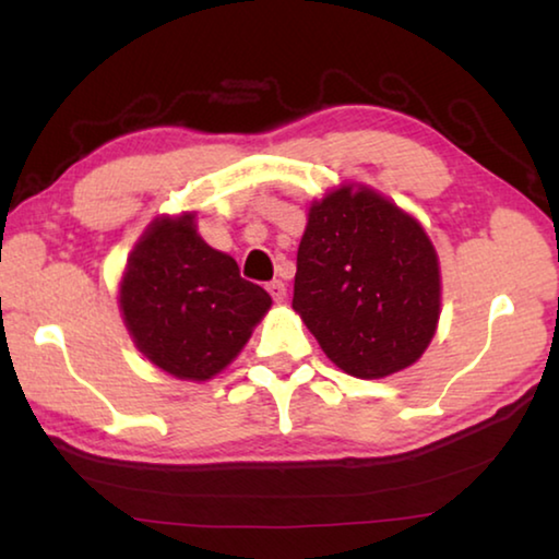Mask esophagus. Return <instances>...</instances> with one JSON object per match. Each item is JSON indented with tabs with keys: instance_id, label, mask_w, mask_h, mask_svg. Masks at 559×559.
Returning a JSON list of instances; mask_svg holds the SVG:
<instances>
[{
	"instance_id": "obj_1",
	"label": "esophagus",
	"mask_w": 559,
	"mask_h": 559,
	"mask_svg": "<svg viewBox=\"0 0 559 559\" xmlns=\"http://www.w3.org/2000/svg\"><path fill=\"white\" fill-rule=\"evenodd\" d=\"M266 290L271 293V298L276 300V302L286 300V283H283V281H271L269 286H266Z\"/></svg>"
}]
</instances>
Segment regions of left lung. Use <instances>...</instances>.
Instances as JSON below:
<instances>
[{"instance_id":"left-lung-1","label":"left lung","mask_w":559,"mask_h":559,"mask_svg":"<svg viewBox=\"0 0 559 559\" xmlns=\"http://www.w3.org/2000/svg\"><path fill=\"white\" fill-rule=\"evenodd\" d=\"M293 308L347 374L380 380L421 357L437 330V251L419 222L372 189L310 206Z\"/></svg>"}]
</instances>
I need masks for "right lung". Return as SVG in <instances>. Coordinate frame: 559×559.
Wrapping results in <instances>:
<instances>
[{
  "mask_svg": "<svg viewBox=\"0 0 559 559\" xmlns=\"http://www.w3.org/2000/svg\"><path fill=\"white\" fill-rule=\"evenodd\" d=\"M120 308L150 362L179 380H210L241 353L271 296L185 214L155 222L130 253Z\"/></svg>",
  "mask_w": 559,
  "mask_h": 559,
  "instance_id": "right-lung-1",
  "label": "right lung"
}]
</instances>
